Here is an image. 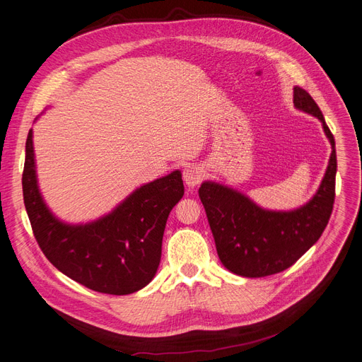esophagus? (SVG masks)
<instances>
[{
  "label": "esophagus",
  "instance_id": "1",
  "mask_svg": "<svg viewBox=\"0 0 362 362\" xmlns=\"http://www.w3.org/2000/svg\"><path fill=\"white\" fill-rule=\"evenodd\" d=\"M204 169H202L200 166L197 165H189L185 166L184 170H182V178H184V182L189 185V187H196L202 182V180H204Z\"/></svg>",
  "mask_w": 362,
  "mask_h": 362
}]
</instances>
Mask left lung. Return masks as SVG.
<instances>
[{"label": "left lung", "instance_id": "left-lung-1", "mask_svg": "<svg viewBox=\"0 0 362 362\" xmlns=\"http://www.w3.org/2000/svg\"><path fill=\"white\" fill-rule=\"evenodd\" d=\"M296 108L320 119L331 142V156L316 194L294 211H267L227 185L206 181L199 197L206 211L216 252L231 273L263 278L291 267L321 238L336 196V142L313 98L296 86Z\"/></svg>", "mask_w": 362, "mask_h": 362}]
</instances>
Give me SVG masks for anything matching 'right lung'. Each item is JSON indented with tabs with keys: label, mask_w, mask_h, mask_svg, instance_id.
<instances>
[{
	"label": "right lung",
	"mask_w": 362,
	"mask_h": 362,
	"mask_svg": "<svg viewBox=\"0 0 362 362\" xmlns=\"http://www.w3.org/2000/svg\"><path fill=\"white\" fill-rule=\"evenodd\" d=\"M23 202L38 247L49 262L89 290L126 296L151 282L162 257L169 212L184 196L180 170L139 187L111 214L89 224L59 221L42 200L33 131L26 138Z\"/></svg>",
	"instance_id": "add662e5"
}]
</instances>
